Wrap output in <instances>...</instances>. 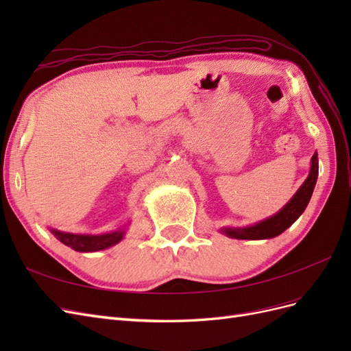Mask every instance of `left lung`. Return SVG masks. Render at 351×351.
<instances>
[{"label":"left lung","instance_id":"1","mask_svg":"<svg viewBox=\"0 0 351 351\" xmlns=\"http://www.w3.org/2000/svg\"><path fill=\"white\" fill-rule=\"evenodd\" d=\"M316 178H317V155L315 154L312 156V167H311L309 177L306 178V182L302 184L299 190H297V193L293 196V199L278 212L277 215H274L268 219L258 222V224L246 227V228H224V232L230 237L243 239V240L246 239L259 240V239L277 237L303 214V210L306 209L307 204H309V200L312 197L313 189L316 184Z\"/></svg>","mask_w":351,"mask_h":351}]
</instances>
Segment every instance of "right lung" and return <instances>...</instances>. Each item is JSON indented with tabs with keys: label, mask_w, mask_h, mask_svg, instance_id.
Here are the masks:
<instances>
[{
	"label": "right lung",
	"mask_w": 351,
	"mask_h": 351,
	"mask_svg": "<svg viewBox=\"0 0 351 351\" xmlns=\"http://www.w3.org/2000/svg\"><path fill=\"white\" fill-rule=\"evenodd\" d=\"M51 231L61 243H64L66 246H70L71 249L77 252H97V250L107 249L110 246H114L115 243H119L124 236V231L121 230L108 232V234H102V236L70 234V232H61L57 230H51Z\"/></svg>",
	"instance_id": "right-lung-1"
}]
</instances>
